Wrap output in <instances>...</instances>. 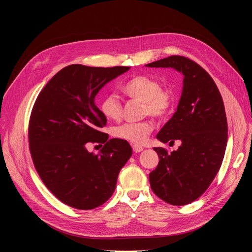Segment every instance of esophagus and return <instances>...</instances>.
<instances>
[{"label": "esophagus", "instance_id": "1", "mask_svg": "<svg viewBox=\"0 0 252 252\" xmlns=\"http://www.w3.org/2000/svg\"><path fill=\"white\" fill-rule=\"evenodd\" d=\"M132 149L134 152H141L144 148H143V146H141V145L134 144V145H132Z\"/></svg>", "mask_w": 252, "mask_h": 252}]
</instances>
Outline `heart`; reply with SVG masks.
Returning <instances> with one entry per match:
<instances>
[{"instance_id":"1","label":"heart","mask_w":252,"mask_h":252,"mask_svg":"<svg viewBox=\"0 0 252 252\" xmlns=\"http://www.w3.org/2000/svg\"><path fill=\"white\" fill-rule=\"evenodd\" d=\"M122 93L132 100L144 104L143 113L157 119H164L171 112L174 94L171 89L161 88V84L147 75H134L121 84ZM100 110L105 118L118 120L122 113V105L114 94H106L101 101ZM154 122L146 120L139 123H125L113 128L112 134L118 139L131 143H142L154 130Z\"/></svg>"}]
</instances>
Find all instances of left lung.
<instances>
[{
    "instance_id": "obj_1",
    "label": "left lung",
    "mask_w": 252,
    "mask_h": 252,
    "mask_svg": "<svg viewBox=\"0 0 252 252\" xmlns=\"http://www.w3.org/2000/svg\"><path fill=\"white\" fill-rule=\"evenodd\" d=\"M147 67L173 68L183 74V90L177 111L157 134L178 150L155 147L159 162L149 174L150 187L159 199L181 206L195 201L222 165L227 145V119L222 95L208 72L193 61L171 56Z\"/></svg>"
}]
</instances>
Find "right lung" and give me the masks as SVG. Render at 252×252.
<instances>
[{
	"mask_svg": "<svg viewBox=\"0 0 252 252\" xmlns=\"http://www.w3.org/2000/svg\"><path fill=\"white\" fill-rule=\"evenodd\" d=\"M130 67L69 65L37 96L29 121V149L35 169L50 191L70 207L89 210L114 192L118 175L132 155L127 141L108 140L107 120L94 98L106 84ZM88 142L104 144L100 154Z\"/></svg>",
	"mask_w": 252,
	"mask_h": 252,
	"instance_id": "1",
	"label": "right lung"
}]
</instances>
